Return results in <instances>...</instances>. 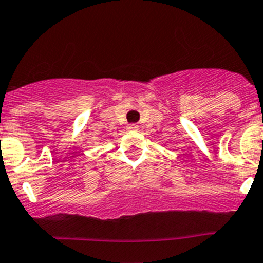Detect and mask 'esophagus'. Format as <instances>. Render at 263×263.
I'll list each match as a JSON object with an SVG mask.
<instances>
[{
    "label": "esophagus",
    "mask_w": 263,
    "mask_h": 263,
    "mask_svg": "<svg viewBox=\"0 0 263 263\" xmlns=\"http://www.w3.org/2000/svg\"><path fill=\"white\" fill-rule=\"evenodd\" d=\"M127 128H128L129 131H137V129H139V126H137V124H129Z\"/></svg>",
    "instance_id": "obj_1"
}]
</instances>
